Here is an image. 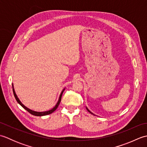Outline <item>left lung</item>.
I'll list each match as a JSON object with an SVG mask.
<instances>
[{
	"label": "left lung",
	"instance_id": "left-lung-1",
	"mask_svg": "<svg viewBox=\"0 0 147 147\" xmlns=\"http://www.w3.org/2000/svg\"><path fill=\"white\" fill-rule=\"evenodd\" d=\"M86 109H87V111H88V112H90V113H91V114H93V115H94V114H93V113H92V112H90V111H89V110H88V108H87V107H86Z\"/></svg>",
	"mask_w": 147,
	"mask_h": 147
}]
</instances>
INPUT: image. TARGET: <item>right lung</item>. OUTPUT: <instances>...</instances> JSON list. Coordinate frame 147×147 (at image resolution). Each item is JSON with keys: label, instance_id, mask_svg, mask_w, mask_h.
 <instances>
[{"label": "right lung", "instance_id": "right-lung-1", "mask_svg": "<svg viewBox=\"0 0 147 147\" xmlns=\"http://www.w3.org/2000/svg\"><path fill=\"white\" fill-rule=\"evenodd\" d=\"M64 89L62 90V91L61 93L60 96H59V100L57 102V104H56V105H55V107L54 108H52V109H51V110H49L48 111H45V112H36V111H32L31 110V109L27 108L26 107H25L23 104H22L20 100V99H19V98L18 97L17 95L16 94V92L14 91V86H13V84H12V90H13V93H14V97L16 98V101L18 102V103L20 105H21L22 107H23L25 110H26L28 112H29L30 114H32V115H36V116H43V115H48V114H52V112H54L56 109H57V108L58 107V106L59 105V104H60L61 102V98H62V93H63L64 91Z\"/></svg>", "mask_w": 147, "mask_h": 147}]
</instances>
